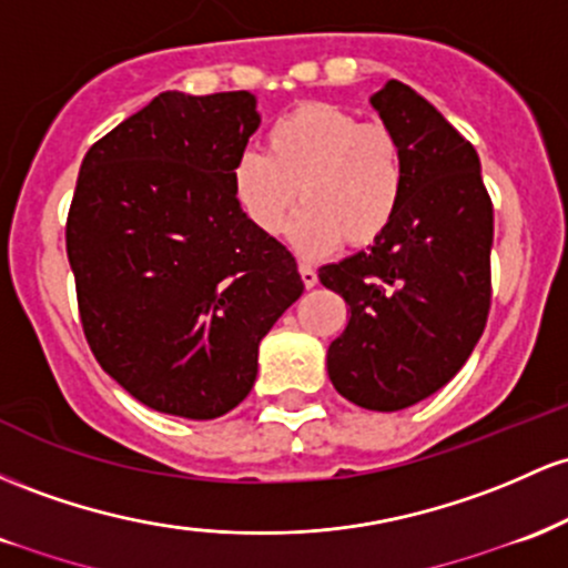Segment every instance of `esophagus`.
Returning <instances> with one entry per match:
<instances>
[{
    "label": "esophagus",
    "instance_id": "obj_1",
    "mask_svg": "<svg viewBox=\"0 0 568 568\" xmlns=\"http://www.w3.org/2000/svg\"><path fill=\"white\" fill-rule=\"evenodd\" d=\"M301 278H303V284L308 286H316V282H318V276H316V271H314V265L311 263H305V260H301Z\"/></svg>",
    "mask_w": 568,
    "mask_h": 568
}]
</instances>
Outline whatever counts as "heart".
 I'll use <instances>...</instances> for the list:
<instances>
[{"label":"heart","instance_id":"obj_1","mask_svg":"<svg viewBox=\"0 0 568 568\" xmlns=\"http://www.w3.org/2000/svg\"><path fill=\"white\" fill-rule=\"evenodd\" d=\"M231 187L250 222L278 235L301 201L292 227L303 254L375 244L403 209L407 187L405 146L386 123H362L327 101H303L265 131L263 155L244 152Z\"/></svg>","mask_w":568,"mask_h":568}]
</instances>
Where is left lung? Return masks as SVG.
<instances>
[{"label":"left lung","mask_w":568,"mask_h":568,"mask_svg":"<svg viewBox=\"0 0 568 568\" xmlns=\"http://www.w3.org/2000/svg\"><path fill=\"white\" fill-rule=\"evenodd\" d=\"M369 104L403 139V209L318 282L352 311L327 348L329 381L348 403L392 413L448 384L486 329L494 206L475 146L424 95L388 80Z\"/></svg>","instance_id":"obj_1"}]
</instances>
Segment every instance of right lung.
I'll use <instances>...</instances> for the list:
<instances>
[{
	"mask_svg": "<svg viewBox=\"0 0 568 568\" xmlns=\"http://www.w3.org/2000/svg\"><path fill=\"white\" fill-rule=\"evenodd\" d=\"M260 125L250 91H165L82 158L67 220L80 322L104 373L169 416H225L303 295L292 252L235 201Z\"/></svg>",
	"mask_w": 568,
	"mask_h": 568,
	"instance_id": "1",
	"label": "right lung"
}]
</instances>
